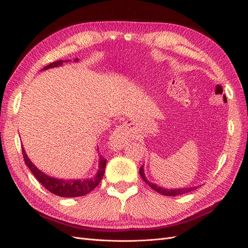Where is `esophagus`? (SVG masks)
Segmentation results:
<instances>
[{
  "label": "esophagus",
  "mask_w": 248,
  "mask_h": 248,
  "mask_svg": "<svg viewBox=\"0 0 248 248\" xmlns=\"http://www.w3.org/2000/svg\"><path fill=\"white\" fill-rule=\"evenodd\" d=\"M134 137V127L129 123H124L115 128L109 139V146L112 150H121Z\"/></svg>",
  "instance_id": "esophagus-1"
}]
</instances>
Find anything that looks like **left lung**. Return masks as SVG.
I'll return each instance as SVG.
<instances>
[{
    "instance_id": "left-lung-1",
    "label": "left lung",
    "mask_w": 248,
    "mask_h": 248,
    "mask_svg": "<svg viewBox=\"0 0 248 248\" xmlns=\"http://www.w3.org/2000/svg\"><path fill=\"white\" fill-rule=\"evenodd\" d=\"M140 177L142 178V180H144L146 183L152 188L154 189L155 191H157L158 193L162 194V195H165V196H178V195H182V194H185V193H188V192H191L195 189H197V187H190V188H178V189H166V188H163V187H160L158 185H155L154 183H151L150 181L147 180L146 176H145V172H144V166H141L140 169Z\"/></svg>"
}]
</instances>
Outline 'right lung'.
Returning a JSON list of instances; mask_svg holds the SVG:
<instances>
[{
	"label": "right lung",
	"instance_id": "add662e5",
	"mask_svg": "<svg viewBox=\"0 0 248 248\" xmlns=\"http://www.w3.org/2000/svg\"><path fill=\"white\" fill-rule=\"evenodd\" d=\"M69 61H71V60L55 61L53 63H50L49 65H47V66H45L42 70H47L49 68L61 66V65H63V63L69 62ZM77 61H78V58H76L74 60V62H77ZM22 153H23V158H24L25 164L28 166V168L30 169L33 175L36 177V179L39 182H40L41 185L44 186L45 189H47L49 192L53 193L60 197H67V198L80 197V196H84V195L93 191L101 181L102 176L104 174V170H106V165H107V160L100 155L97 172H96L95 176H93V178L85 179V180L56 179L53 177H50V176L46 175L45 173H43L42 171L39 170V169L30 161L24 148H22Z\"/></svg>",
	"mask_w": 248,
	"mask_h": 248
}]
</instances>
